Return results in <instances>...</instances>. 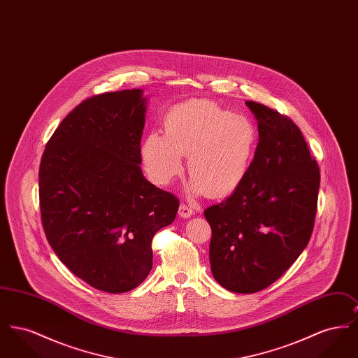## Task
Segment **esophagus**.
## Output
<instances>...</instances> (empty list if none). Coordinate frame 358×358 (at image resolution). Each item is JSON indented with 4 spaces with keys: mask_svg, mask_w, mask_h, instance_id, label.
<instances>
[{
    "mask_svg": "<svg viewBox=\"0 0 358 358\" xmlns=\"http://www.w3.org/2000/svg\"><path fill=\"white\" fill-rule=\"evenodd\" d=\"M193 206L190 204H187V203H181L180 205V209H178V215L181 216V217H184V219H187V217H190L192 215H193Z\"/></svg>",
    "mask_w": 358,
    "mask_h": 358,
    "instance_id": "obj_1",
    "label": "esophagus"
}]
</instances>
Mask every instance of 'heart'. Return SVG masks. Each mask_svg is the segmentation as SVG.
Listing matches in <instances>:
<instances>
[{
    "label": "heart",
    "instance_id": "b5f03b06",
    "mask_svg": "<svg viewBox=\"0 0 358 358\" xmlns=\"http://www.w3.org/2000/svg\"><path fill=\"white\" fill-rule=\"evenodd\" d=\"M257 145L255 124L210 101L173 106L164 118V136L150 133L141 157L157 185H168L182 171L187 155L190 189L222 199L232 194L251 169Z\"/></svg>",
    "mask_w": 358,
    "mask_h": 358
}]
</instances>
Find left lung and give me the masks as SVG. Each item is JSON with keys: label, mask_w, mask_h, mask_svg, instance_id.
<instances>
[{"label": "left lung", "mask_w": 358, "mask_h": 358, "mask_svg": "<svg viewBox=\"0 0 358 358\" xmlns=\"http://www.w3.org/2000/svg\"><path fill=\"white\" fill-rule=\"evenodd\" d=\"M245 104L259 131L251 169L229 197L204 210L213 278L238 294L273 285L306 248L321 181L298 126L264 104Z\"/></svg>", "instance_id": "left-lung-1"}]
</instances>
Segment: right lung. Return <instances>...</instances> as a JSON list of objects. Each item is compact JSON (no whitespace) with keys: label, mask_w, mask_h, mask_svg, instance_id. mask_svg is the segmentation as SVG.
<instances>
[{"label":"right lung","mask_w":358,"mask_h":358,"mask_svg":"<svg viewBox=\"0 0 358 358\" xmlns=\"http://www.w3.org/2000/svg\"><path fill=\"white\" fill-rule=\"evenodd\" d=\"M146 98L139 88L78 104L48 141L38 171L47 240L71 273L120 294L153 267V236L176 219L180 201L141 169Z\"/></svg>","instance_id":"add662e5"}]
</instances>
